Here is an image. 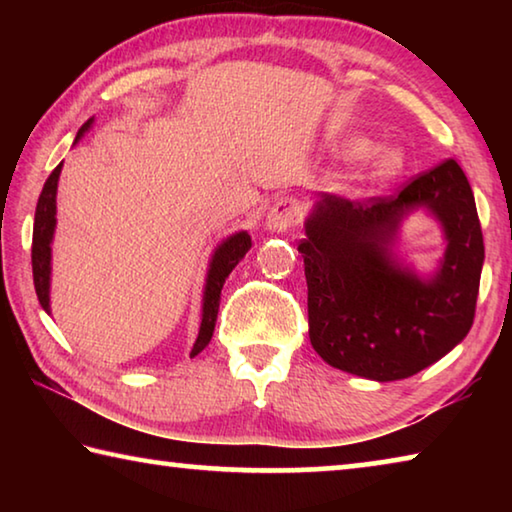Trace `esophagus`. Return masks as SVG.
I'll return each instance as SVG.
<instances>
[{
	"instance_id": "obj_1",
	"label": "esophagus",
	"mask_w": 512,
	"mask_h": 512,
	"mask_svg": "<svg viewBox=\"0 0 512 512\" xmlns=\"http://www.w3.org/2000/svg\"><path fill=\"white\" fill-rule=\"evenodd\" d=\"M302 219V205L298 198L284 196L277 201L266 216V230L271 232H287L296 228Z\"/></svg>"
}]
</instances>
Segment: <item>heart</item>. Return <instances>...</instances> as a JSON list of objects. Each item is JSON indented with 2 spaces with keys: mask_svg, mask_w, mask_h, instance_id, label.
Wrapping results in <instances>:
<instances>
[{
  "mask_svg": "<svg viewBox=\"0 0 512 512\" xmlns=\"http://www.w3.org/2000/svg\"><path fill=\"white\" fill-rule=\"evenodd\" d=\"M363 151H368V142L357 140V137L336 144V153L345 155V158H354V155H361ZM402 167L404 155L397 149H391V146H381V149H375L366 155V164L359 171V180L366 185L388 183V180H393L402 171Z\"/></svg>",
  "mask_w": 512,
  "mask_h": 512,
  "instance_id": "obj_1",
  "label": "heart"
}]
</instances>
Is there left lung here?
<instances>
[{
  "label": "left lung",
  "instance_id": "1",
  "mask_svg": "<svg viewBox=\"0 0 512 512\" xmlns=\"http://www.w3.org/2000/svg\"><path fill=\"white\" fill-rule=\"evenodd\" d=\"M418 206L444 225L448 241L429 278L400 265L392 250L401 221ZM298 250L309 339L329 366L375 381L406 379L470 332L485 253L472 187L452 158L397 196L320 194Z\"/></svg>",
  "mask_w": 512,
  "mask_h": 512
}]
</instances>
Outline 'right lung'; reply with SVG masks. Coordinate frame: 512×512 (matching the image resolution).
Masks as SVG:
<instances>
[{
	"label": "right lung",
	"instance_id": "1",
	"mask_svg": "<svg viewBox=\"0 0 512 512\" xmlns=\"http://www.w3.org/2000/svg\"><path fill=\"white\" fill-rule=\"evenodd\" d=\"M94 124V117L85 121L76 133L74 144L90 131ZM63 162L51 171L45 187L36 205V221H33V244H31V266H33V284H36V293L42 309L51 314L49 305V282H51V241H54L56 230V192H58V178ZM253 246L250 235L246 230L235 232L228 237L223 244L214 250L210 259V268H207L205 277V291H203V311H201V327H198V339L194 343L192 354L201 352L207 343H210L216 325V314H219V302H221V289L225 284V277L232 273L244 255Z\"/></svg>",
	"mask_w": 512,
	"mask_h": 512
}]
</instances>
